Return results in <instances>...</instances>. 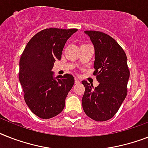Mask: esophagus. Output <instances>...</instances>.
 I'll return each instance as SVG.
<instances>
[{"instance_id": "obj_1", "label": "esophagus", "mask_w": 148, "mask_h": 148, "mask_svg": "<svg viewBox=\"0 0 148 148\" xmlns=\"http://www.w3.org/2000/svg\"><path fill=\"white\" fill-rule=\"evenodd\" d=\"M80 82V80L78 79V78H75V84H79Z\"/></svg>"}]
</instances>
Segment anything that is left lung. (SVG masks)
I'll return each mask as SVG.
<instances>
[{"mask_svg": "<svg viewBox=\"0 0 148 148\" xmlns=\"http://www.w3.org/2000/svg\"><path fill=\"white\" fill-rule=\"evenodd\" d=\"M94 47L96 69L99 85L83 80L85 92L82 106L87 116L97 122L107 121L118 112L127 95V84L130 73L127 57L113 38L98 31H84Z\"/></svg>", "mask_w": 148, "mask_h": 148, "instance_id": "obj_1", "label": "left lung"}]
</instances>
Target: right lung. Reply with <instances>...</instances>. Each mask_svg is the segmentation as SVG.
I'll use <instances>...</instances> for the list:
<instances>
[{
	"mask_svg": "<svg viewBox=\"0 0 148 148\" xmlns=\"http://www.w3.org/2000/svg\"><path fill=\"white\" fill-rule=\"evenodd\" d=\"M77 29H45L29 40L20 60L19 80L24 99L38 117L56 116L64 108L65 99L74 84L71 74L55 77L54 63L62 58L66 42Z\"/></svg>",
	"mask_w": 148,
	"mask_h": 148,
	"instance_id": "add662e5",
	"label": "right lung"
}]
</instances>
